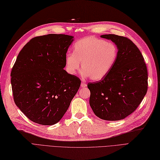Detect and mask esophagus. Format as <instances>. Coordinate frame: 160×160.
<instances>
[{
    "label": "esophagus",
    "instance_id": "1",
    "mask_svg": "<svg viewBox=\"0 0 160 160\" xmlns=\"http://www.w3.org/2000/svg\"><path fill=\"white\" fill-rule=\"evenodd\" d=\"M87 86V84L86 83H81V88H85Z\"/></svg>",
    "mask_w": 160,
    "mask_h": 160
}]
</instances>
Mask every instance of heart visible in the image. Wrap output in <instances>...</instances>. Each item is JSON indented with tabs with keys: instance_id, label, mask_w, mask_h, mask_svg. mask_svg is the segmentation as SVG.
<instances>
[{
	"instance_id": "1",
	"label": "heart",
	"mask_w": 160,
	"mask_h": 160,
	"mask_svg": "<svg viewBox=\"0 0 160 160\" xmlns=\"http://www.w3.org/2000/svg\"><path fill=\"white\" fill-rule=\"evenodd\" d=\"M118 54V48L112 42L94 37H85L75 42L73 53L66 54L64 68L69 75H75L81 62L82 77L99 81L110 72Z\"/></svg>"
}]
</instances>
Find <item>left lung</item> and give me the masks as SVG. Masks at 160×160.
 <instances>
[{
  "mask_svg": "<svg viewBox=\"0 0 160 160\" xmlns=\"http://www.w3.org/2000/svg\"><path fill=\"white\" fill-rule=\"evenodd\" d=\"M118 49V58L103 79L89 83V104L94 114L107 121H118L132 113L146 95L148 88L147 66L142 53L129 38L104 34Z\"/></svg>",
  "mask_w": 160,
  "mask_h": 160,
  "instance_id": "1",
  "label": "left lung"
}]
</instances>
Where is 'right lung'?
<instances>
[{"instance_id": "obj_1", "label": "right lung", "mask_w": 160, "mask_h": 160, "mask_svg": "<svg viewBox=\"0 0 160 160\" xmlns=\"http://www.w3.org/2000/svg\"><path fill=\"white\" fill-rule=\"evenodd\" d=\"M73 37L49 34L32 38L19 53L11 72L14 102L41 125L58 123L67 112L81 80L64 68Z\"/></svg>"}]
</instances>
